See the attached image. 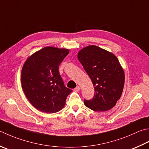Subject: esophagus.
Listing matches in <instances>:
<instances>
[{
  "mask_svg": "<svg viewBox=\"0 0 149 149\" xmlns=\"http://www.w3.org/2000/svg\"><path fill=\"white\" fill-rule=\"evenodd\" d=\"M74 90L75 92H79L80 90V87L79 86H76L75 87V88H74Z\"/></svg>",
  "mask_w": 149,
  "mask_h": 149,
  "instance_id": "obj_1",
  "label": "esophagus"
}]
</instances>
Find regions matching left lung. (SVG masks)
I'll use <instances>...</instances> for the list:
<instances>
[{
  "mask_svg": "<svg viewBox=\"0 0 149 149\" xmlns=\"http://www.w3.org/2000/svg\"><path fill=\"white\" fill-rule=\"evenodd\" d=\"M78 59L94 87L92 100H84L85 106L94 111H107L116 105L123 92L125 74L118 58L94 45L83 48Z\"/></svg>",
  "mask_w": 149,
  "mask_h": 149,
  "instance_id": "obj_1",
  "label": "left lung"
}]
</instances>
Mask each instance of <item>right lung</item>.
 Masks as SVG:
<instances>
[{"instance_id": "obj_1", "label": "right lung", "mask_w": 149, "mask_h": 149, "mask_svg": "<svg viewBox=\"0 0 149 149\" xmlns=\"http://www.w3.org/2000/svg\"><path fill=\"white\" fill-rule=\"evenodd\" d=\"M69 53L68 49L45 47L26 60L22 67L21 83L28 101L46 113H55L64 107L72 90L65 86L59 66Z\"/></svg>"}]
</instances>
